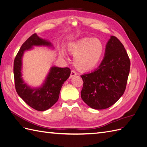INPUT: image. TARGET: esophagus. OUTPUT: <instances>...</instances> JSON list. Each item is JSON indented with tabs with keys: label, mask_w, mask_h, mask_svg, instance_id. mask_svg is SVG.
Masks as SVG:
<instances>
[{
	"label": "esophagus",
	"mask_w": 147,
	"mask_h": 147,
	"mask_svg": "<svg viewBox=\"0 0 147 147\" xmlns=\"http://www.w3.org/2000/svg\"><path fill=\"white\" fill-rule=\"evenodd\" d=\"M76 75H77V72H75V70H72V71H71L70 77H73L74 76H76Z\"/></svg>",
	"instance_id": "34e87169"
}]
</instances>
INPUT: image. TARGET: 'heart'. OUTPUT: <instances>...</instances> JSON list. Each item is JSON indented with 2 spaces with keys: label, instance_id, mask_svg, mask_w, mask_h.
Listing matches in <instances>:
<instances>
[{
  "label": "heart",
  "instance_id": "1",
  "mask_svg": "<svg viewBox=\"0 0 147 147\" xmlns=\"http://www.w3.org/2000/svg\"><path fill=\"white\" fill-rule=\"evenodd\" d=\"M69 51L74 55V64L82 70H90L97 65L104 51V47L99 39L83 38L70 43ZM62 55L64 54L62 52Z\"/></svg>",
  "mask_w": 147,
  "mask_h": 147
}]
</instances>
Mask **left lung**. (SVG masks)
<instances>
[{
  "label": "left lung",
  "instance_id": "left-lung-1",
  "mask_svg": "<svg viewBox=\"0 0 147 147\" xmlns=\"http://www.w3.org/2000/svg\"><path fill=\"white\" fill-rule=\"evenodd\" d=\"M130 60L121 42L111 36L104 59L95 70L81 75L83 100L91 108L105 109L117 102L126 90Z\"/></svg>",
  "mask_w": 147,
  "mask_h": 147
}]
</instances>
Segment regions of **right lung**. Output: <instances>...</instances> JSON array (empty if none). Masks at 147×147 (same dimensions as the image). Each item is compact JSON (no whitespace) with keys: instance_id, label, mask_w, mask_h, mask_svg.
<instances>
[{"instance_id":"1","label":"right lung","mask_w":147,"mask_h":147,"mask_svg":"<svg viewBox=\"0 0 147 147\" xmlns=\"http://www.w3.org/2000/svg\"><path fill=\"white\" fill-rule=\"evenodd\" d=\"M34 46L53 47L50 42L39 37L34 34L26 40L17 53L13 65L15 84L18 94L30 107L38 111H45L54 105L59 97L62 86L70 75L68 67H51L41 86L31 88L22 78V58L24 51Z\"/></svg>"}]
</instances>
